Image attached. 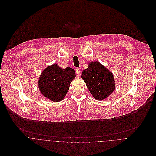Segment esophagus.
Returning <instances> with one entry per match:
<instances>
[{"label":"esophagus","mask_w":156,"mask_h":156,"mask_svg":"<svg viewBox=\"0 0 156 156\" xmlns=\"http://www.w3.org/2000/svg\"><path fill=\"white\" fill-rule=\"evenodd\" d=\"M76 73L77 75L79 76L80 74V69L79 68H76Z\"/></svg>","instance_id":"34e87169"}]
</instances>
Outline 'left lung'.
I'll return each instance as SVG.
<instances>
[{
  "mask_svg": "<svg viewBox=\"0 0 156 156\" xmlns=\"http://www.w3.org/2000/svg\"><path fill=\"white\" fill-rule=\"evenodd\" d=\"M88 66L83 71L82 78L93 97L98 100H103L115 89L113 74L97 61L89 63Z\"/></svg>",
  "mask_w": 156,
  "mask_h": 156,
  "instance_id": "obj_1",
  "label": "left lung"
}]
</instances>
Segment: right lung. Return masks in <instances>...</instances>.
Masks as SVG:
<instances>
[{
    "instance_id": "right-lung-1",
    "label": "right lung",
    "mask_w": 156,
    "mask_h": 156,
    "mask_svg": "<svg viewBox=\"0 0 156 156\" xmlns=\"http://www.w3.org/2000/svg\"><path fill=\"white\" fill-rule=\"evenodd\" d=\"M74 70L70 67L61 68L53 64L41 73L38 87L41 94L54 102L61 101L66 96L71 81L75 78Z\"/></svg>"
}]
</instances>
